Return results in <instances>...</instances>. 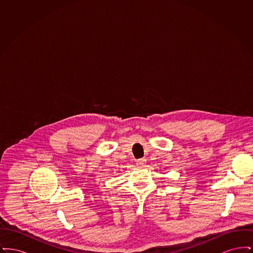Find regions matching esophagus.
<instances>
[{
	"label": "esophagus",
	"mask_w": 253,
	"mask_h": 253,
	"mask_svg": "<svg viewBox=\"0 0 253 253\" xmlns=\"http://www.w3.org/2000/svg\"><path fill=\"white\" fill-rule=\"evenodd\" d=\"M145 164H146V159H144V158H140V159L136 160V165H138V166L143 167V166H145Z\"/></svg>",
	"instance_id": "esophagus-1"
}]
</instances>
